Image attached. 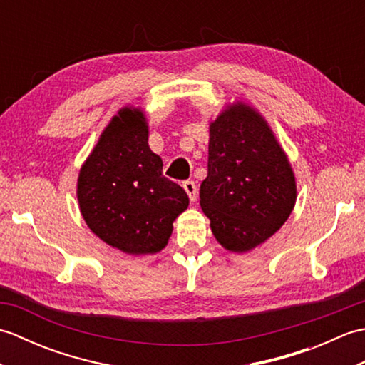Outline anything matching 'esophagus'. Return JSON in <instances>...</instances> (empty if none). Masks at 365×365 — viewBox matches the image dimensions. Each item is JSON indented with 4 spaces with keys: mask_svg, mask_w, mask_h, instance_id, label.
<instances>
[{
    "mask_svg": "<svg viewBox=\"0 0 365 365\" xmlns=\"http://www.w3.org/2000/svg\"><path fill=\"white\" fill-rule=\"evenodd\" d=\"M183 190L187 191V195H188L190 200H192V202H195L196 197H197V187H196V183L192 182V180L183 182Z\"/></svg>",
    "mask_w": 365,
    "mask_h": 365,
    "instance_id": "34e87169",
    "label": "esophagus"
}]
</instances>
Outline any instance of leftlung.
<instances>
[{"label": "left lung", "instance_id": "1", "mask_svg": "<svg viewBox=\"0 0 365 365\" xmlns=\"http://www.w3.org/2000/svg\"><path fill=\"white\" fill-rule=\"evenodd\" d=\"M200 207L215 238L246 252L281 229L297 202V182L267 120L243 102L229 105L210 123L208 174Z\"/></svg>", "mask_w": 365, "mask_h": 365}]
</instances>
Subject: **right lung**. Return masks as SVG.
<instances>
[{"label": "right lung", "mask_w": 365, "mask_h": 365, "mask_svg": "<svg viewBox=\"0 0 365 365\" xmlns=\"http://www.w3.org/2000/svg\"><path fill=\"white\" fill-rule=\"evenodd\" d=\"M147 141L144 113L122 108L84 161L76 185L88 227L106 245L133 255L161 251L173 222L190 204L180 185L163 175V161Z\"/></svg>", "instance_id": "right-lung-1"}]
</instances>
